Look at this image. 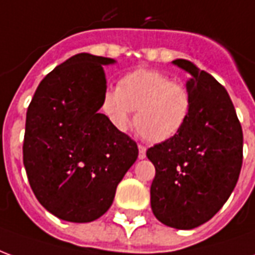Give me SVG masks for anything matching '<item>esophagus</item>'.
I'll list each match as a JSON object with an SVG mask.
<instances>
[{
    "label": "esophagus",
    "instance_id": "34e87169",
    "mask_svg": "<svg viewBox=\"0 0 255 255\" xmlns=\"http://www.w3.org/2000/svg\"><path fill=\"white\" fill-rule=\"evenodd\" d=\"M138 149H139V154H138L139 160H143V158H146V147L142 146V144H139Z\"/></svg>",
    "mask_w": 255,
    "mask_h": 255
}]
</instances>
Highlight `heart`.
<instances>
[{"mask_svg": "<svg viewBox=\"0 0 255 255\" xmlns=\"http://www.w3.org/2000/svg\"><path fill=\"white\" fill-rule=\"evenodd\" d=\"M191 95L182 84L154 69H136L124 75L117 89L104 95L102 109L119 131L133 124L150 143H162L182 131L191 113Z\"/></svg>", "mask_w": 255, "mask_h": 255, "instance_id": "obj_1", "label": "heart"}]
</instances>
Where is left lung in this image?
<instances>
[{
	"mask_svg": "<svg viewBox=\"0 0 255 255\" xmlns=\"http://www.w3.org/2000/svg\"><path fill=\"white\" fill-rule=\"evenodd\" d=\"M172 63L190 75L191 113L182 131L146 155L155 168L151 210L162 224L192 230L223 208L243 161V132L227 90L188 60Z\"/></svg>",
	"mask_w": 255,
	"mask_h": 255,
	"instance_id": "left-lung-1",
	"label": "left lung"
}]
</instances>
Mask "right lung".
Wrapping results in <instances>:
<instances>
[{
  "label": "right lung",
  "instance_id": "add662e5",
  "mask_svg": "<svg viewBox=\"0 0 255 255\" xmlns=\"http://www.w3.org/2000/svg\"><path fill=\"white\" fill-rule=\"evenodd\" d=\"M113 63L75 54L42 79L27 109L28 182L42 206L65 221L90 223L106 213L138 158L136 142L98 112L106 93L102 65Z\"/></svg>",
  "mask_w": 255,
  "mask_h": 255
}]
</instances>
